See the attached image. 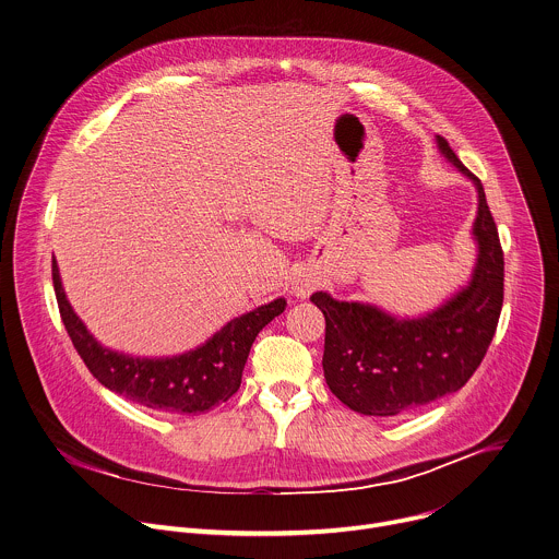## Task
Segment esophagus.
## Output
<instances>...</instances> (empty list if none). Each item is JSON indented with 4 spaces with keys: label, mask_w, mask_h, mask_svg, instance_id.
Masks as SVG:
<instances>
[{
    "label": "esophagus",
    "mask_w": 559,
    "mask_h": 559,
    "mask_svg": "<svg viewBox=\"0 0 559 559\" xmlns=\"http://www.w3.org/2000/svg\"><path fill=\"white\" fill-rule=\"evenodd\" d=\"M313 289V281L305 274H298L294 281H292V294L298 296V298H307Z\"/></svg>",
    "instance_id": "1"
}]
</instances>
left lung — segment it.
<instances>
[{
  "label": "left lung",
  "instance_id": "left-lung-1",
  "mask_svg": "<svg viewBox=\"0 0 559 559\" xmlns=\"http://www.w3.org/2000/svg\"><path fill=\"white\" fill-rule=\"evenodd\" d=\"M438 147L479 193L473 224L479 254L468 285L420 318H396L374 305L335 300L326 292L311 296L326 320V385L364 416H399L462 390L497 333L506 276L499 230L481 180L444 136H438Z\"/></svg>",
  "mask_w": 559,
  "mask_h": 559
}]
</instances>
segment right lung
I'll return each instance as SVG.
<instances>
[{
  "label": "right lung",
  "instance_id": "1",
  "mask_svg": "<svg viewBox=\"0 0 559 559\" xmlns=\"http://www.w3.org/2000/svg\"><path fill=\"white\" fill-rule=\"evenodd\" d=\"M51 281L62 324L88 372L110 392L167 414H204L226 403L241 385V372L259 331L285 311V298L257 307L222 326L195 350L147 359L104 348L71 309L56 259Z\"/></svg>",
  "mask_w": 559,
  "mask_h": 559
}]
</instances>
